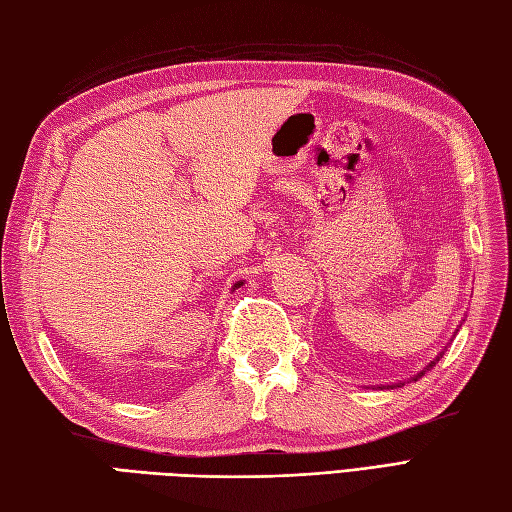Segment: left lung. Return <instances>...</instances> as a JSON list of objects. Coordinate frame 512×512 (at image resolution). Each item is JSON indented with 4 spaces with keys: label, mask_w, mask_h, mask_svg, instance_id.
<instances>
[{
    "label": "left lung",
    "mask_w": 512,
    "mask_h": 512,
    "mask_svg": "<svg viewBox=\"0 0 512 512\" xmlns=\"http://www.w3.org/2000/svg\"><path fill=\"white\" fill-rule=\"evenodd\" d=\"M441 356H443V352H441V354H439V356H436V358H434V360H432V363H430V365H428V367H426V371H430V369H432V367H434V365H436V363H439V358H441ZM426 371H421V373H417V376H415V378H413V380H417V378H421V376H423V373H426ZM400 384H402V382H400Z\"/></svg>",
    "instance_id": "left-lung-1"
}]
</instances>
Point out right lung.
I'll use <instances>...</instances> for the list:
<instances>
[{
  "label": "right lung",
  "instance_id": "1",
  "mask_svg": "<svg viewBox=\"0 0 512 512\" xmlns=\"http://www.w3.org/2000/svg\"><path fill=\"white\" fill-rule=\"evenodd\" d=\"M241 284H243V282H236V284H234V289H239V286H241Z\"/></svg>",
  "mask_w": 512,
  "mask_h": 512
}]
</instances>
